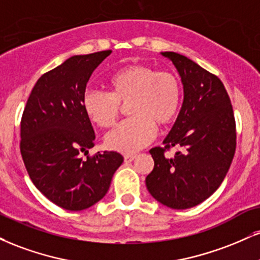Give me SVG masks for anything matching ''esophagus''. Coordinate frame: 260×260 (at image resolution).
I'll list each match as a JSON object with an SVG mask.
<instances>
[{"instance_id": "esophagus-1", "label": "esophagus", "mask_w": 260, "mask_h": 260, "mask_svg": "<svg viewBox=\"0 0 260 260\" xmlns=\"http://www.w3.org/2000/svg\"><path fill=\"white\" fill-rule=\"evenodd\" d=\"M136 157V155H124V162H132Z\"/></svg>"}]
</instances>
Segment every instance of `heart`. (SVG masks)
I'll return each mask as SVG.
<instances>
[{"mask_svg":"<svg viewBox=\"0 0 260 260\" xmlns=\"http://www.w3.org/2000/svg\"><path fill=\"white\" fill-rule=\"evenodd\" d=\"M111 92L89 88L83 93L84 114L96 126L108 128L115 123L122 105L128 102L132 115L105 137V144L115 151L132 154L154 139L156 124L166 127L177 117L183 88L178 77L157 71L145 64L120 69L109 79Z\"/></svg>","mask_w":260,"mask_h":260,"instance_id":"b5f03b06","label":"heart"}]
</instances>
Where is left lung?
<instances>
[{
  "label": "left lung",
  "mask_w": 260,
  "mask_h": 260,
  "mask_svg": "<svg viewBox=\"0 0 260 260\" xmlns=\"http://www.w3.org/2000/svg\"><path fill=\"white\" fill-rule=\"evenodd\" d=\"M176 67L184 88L183 105L164 148L150 150L154 170L145 184L156 201L186 209L207 200L229 171L236 149V124L224 84L213 74L179 53L162 52ZM182 149L174 158L166 149Z\"/></svg>",
  "instance_id": "1"
}]
</instances>
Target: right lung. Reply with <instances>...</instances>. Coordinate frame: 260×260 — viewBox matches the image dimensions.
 Returning a JSON list of instances; mask_svg holds the SVG:
<instances>
[{
    "mask_svg": "<svg viewBox=\"0 0 260 260\" xmlns=\"http://www.w3.org/2000/svg\"><path fill=\"white\" fill-rule=\"evenodd\" d=\"M110 54L74 55L43 74L21 117L20 152L30 179L49 201L68 211H82L100 201L123 162L116 151L81 157L95 139L82 108L83 93L93 71Z\"/></svg>",
    "mask_w": 260,
    "mask_h": 260,
    "instance_id": "obj_1",
    "label": "right lung"
}]
</instances>
